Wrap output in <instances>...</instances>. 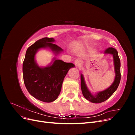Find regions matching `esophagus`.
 Segmentation results:
<instances>
[{"instance_id": "esophagus-1", "label": "esophagus", "mask_w": 135, "mask_h": 135, "mask_svg": "<svg viewBox=\"0 0 135 135\" xmlns=\"http://www.w3.org/2000/svg\"><path fill=\"white\" fill-rule=\"evenodd\" d=\"M74 64L76 67L79 68L81 66V60L80 59H76L74 61Z\"/></svg>"}]
</instances>
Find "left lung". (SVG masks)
Listing matches in <instances>:
<instances>
[{"instance_id": "1", "label": "left lung", "mask_w": 135, "mask_h": 135, "mask_svg": "<svg viewBox=\"0 0 135 135\" xmlns=\"http://www.w3.org/2000/svg\"><path fill=\"white\" fill-rule=\"evenodd\" d=\"M104 54H111L113 55L114 65V70H115V76L114 82L109 88L106 89L104 91L99 92L96 95H93L88 89L86 84L85 83L83 75L82 74H81L80 75V85L83 95L87 100L93 103H101L108 100L113 95L114 92L117 90L120 81V61L119 56H118L117 51L115 48L113 47H109L105 50Z\"/></svg>"}]
</instances>
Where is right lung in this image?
I'll return each instance as SVG.
<instances>
[{"label":"right lung","instance_id":"1","mask_svg":"<svg viewBox=\"0 0 135 135\" xmlns=\"http://www.w3.org/2000/svg\"><path fill=\"white\" fill-rule=\"evenodd\" d=\"M52 38H43L27 48L22 65L23 81L30 95L45 103L56 100L60 95L65 76L69 69L74 67L70 62L54 59V62L48 66H38L35 60L36 53L40 48H50L56 55L63 50L54 44Z\"/></svg>","mask_w":135,"mask_h":135}]
</instances>
